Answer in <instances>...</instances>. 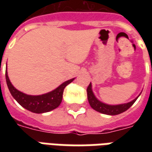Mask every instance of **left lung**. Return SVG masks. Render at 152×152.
Returning a JSON list of instances; mask_svg holds the SVG:
<instances>
[{
  "mask_svg": "<svg viewBox=\"0 0 152 152\" xmlns=\"http://www.w3.org/2000/svg\"><path fill=\"white\" fill-rule=\"evenodd\" d=\"M139 95L137 96V98H135L134 100H132L131 102H129L127 103H122V104H118V105H110V104H107V103L99 101V99L96 98V96L94 95V94L92 90V84L91 83L89 84V86L87 88L88 101H89V105L91 106V107L97 112H100V113L109 115H119L122 112L127 111L128 109L135 102V101L137 100Z\"/></svg>",
  "mask_w": 152,
  "mask_h": 152,
  "instance_id": "1",
  "label": "left lung"
}]
</instances>
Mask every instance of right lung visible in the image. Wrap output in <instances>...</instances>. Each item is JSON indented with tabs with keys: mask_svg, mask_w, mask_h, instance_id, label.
I'll use <instances>...</instances> for the list:
<instances>
[{
	"mask_svg": "<svg viewBox=\"0 0 152 152\" xmlns=\"http://www.w3.org/2000/svg\"><path fill=\"white\" fill-rule=\"evenodd\" d=\"M5 79L9 90L13 98L25 109L31 112L40 114L50 112L60 105L63 99V90L65 87L68 84L72 82L75 78L66 80L55 89L41 95H29L18 90L10 82L7 71L5 72Z\"/></svg>",
	"mask_w": 152,
	"mask_h": 152,
	"instance_id": "1",
	"label": "right lung"
}]
</instances>
